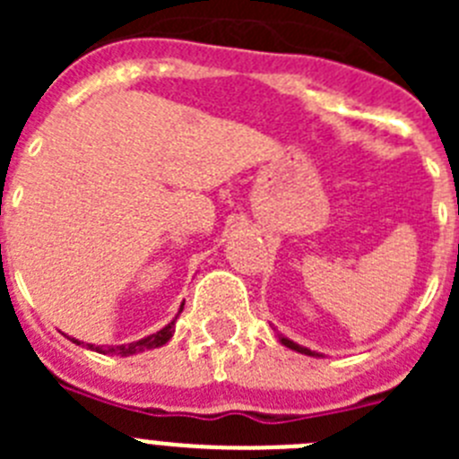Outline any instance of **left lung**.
<instances>
[{
    "label": "left lung",
    "mask_w": 459,
    "mask_h": 459,
    "mask_svg": "<svg viewBox=\"0 0 459 459\" xmlns=\"http://www.w3.org/2000/svg\"><path fill=\"white\" fill-rule=\"evenodd\" d=\"M278 340H280V342H282V344H285V347H290L291 351H299V354H306V356H322V354H317V351L307 350V347H301V344H296L294 340L285 338V335H278Z\"/></svg>",
    "instance_id": "8db88e82"
}]
</instances>
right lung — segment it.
Instances as JSON below:
<instances>
[{
	"label": "right lung",
	"instance_id": "1",
	"mask_svg": "<svg viewBox=\"0 0 459 459\" xmlns=\"http://www.w3.org/2000/svg\"><path fill=\"white\" fill-rule=\"evenodd\" d=\"M184 310V303H181L179 312ZM179 317V315H177ZM177 317L172 319V322L168 324V326H163L160 331H156V333L147 335V338L142 340H135V342H128V344H117V347H99V344H87V350H93L99 351V354H117V356H133V354H140V351L144 350H156V347H163L165 342H168L169 338H172L174 333V322H177ZM75 344H82L80 340L71 338Z\"/></svg>",
	"mask_w": 459,
	"mask_h": 459
}]
</instances>
